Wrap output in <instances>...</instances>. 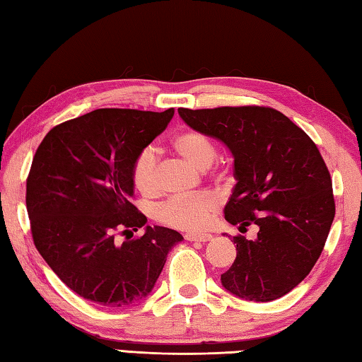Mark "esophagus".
Here are the masks:
<instances>
[{"label": "esophagus", "instance_id": "obj_1", "mask_svg": "<svg viewBox=\"0 0 362 362\" xmlns=\"http://www.w3.org/2000/svg\"><path fill=\"white\" fill-rule=\"evenodd\" d=\"M187 241H199V243H206L212 240V235L209 233H203V235H185Z\"/></svg>", "mask_w": 362, "mask_h": 362}]
</instances>
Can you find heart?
<instances>
[{"label":"heart","mask_w":362,"mask_h":362,"mask_svg":"<svg viewBox=\"0 0 362 362\" xmlns=\"http://www.w3.org/2000/svg\"><path fill=\"white\" fill-rule=\"evenodd\" d=\"M173 148L182 159L196 169H207L217 156L212 140L199 131H183L173 140ZM132 183L146 198L159 193L158 161L151 148H145L132 164ZM218 209L216 194L199 193L183 198H170L155 212L159 223L182 231L204 230Z\"/></svg>","instance_id":"b5f03b06"}]
</instances>
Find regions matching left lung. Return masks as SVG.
I'll use <instances>...</instances> for the list:
<instances>
[{
  "label": "left lung",
  "mask_w": 362,
  "mask_h": 362,
  "mask_svg": "<svg viewBox=\"0 0 362 362\" xmlns=\"http://www.w3.org/2000/svg\"><path fill=\"white\" fill-rule=\"evenodd\" d=\"M194 131L223 142L235 158L236 185L225 220L241 233L259 226L254 241L238 235L236 259L220 276L233 296L272 302L311 272L335 216L332 180L305 131L269 107L179 108Z\"/></svg>",
  "instance_id": "obj_1"
}]
</instances>
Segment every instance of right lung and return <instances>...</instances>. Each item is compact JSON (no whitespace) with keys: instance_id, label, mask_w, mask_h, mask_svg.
Returning <instances> with one entry per match:
<instances>
[{"instance_id":"add662e5","label":"right lung","mask_w":362,"mask_h":362,"mask_svg":"<svg viewBox=\"0 0 362 362\" xmlns=\"http://www.w3.org/2000/svg\"><path fill=\"white\" fill-rule=\"evenodd\" d=\"M174 116L99 108L52 127L33 156L27 212L33 243L79 297L121 308L151 292L169 250L183 238L166 226L119 244L146 217L131 203L132 164Z\"/></svg>"}]
</instances>
